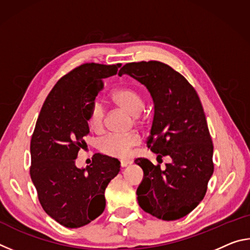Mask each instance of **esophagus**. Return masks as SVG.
I'll use <instances>...</instances> for the list:
<instances>
[{
    "label": "esophagus",
    "mask_w": 250,
    "mask_h": 250,
    "mask_svg": "<svg viewBox=\"0 0 250 250\" xmlns=\"http://www.w3.org/2000/svg\"><path fill=\"white\" fill-rule=\"evenodd\" d=\"M132 162H131V161H129V160H121L120 161V166H121V167H128L129 164H131Z\"/></svg>",
    "instance_id": "esophagus-1"
}]
</instances>
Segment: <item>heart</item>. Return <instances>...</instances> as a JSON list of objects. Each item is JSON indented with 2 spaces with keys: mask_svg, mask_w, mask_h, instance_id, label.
<instances>
[{
  "mask_svg": "<svg viewBox=\"0 0 250 250\" xmlns=\"http://www.w3.org/2000/svg\"><path fill=\"white\" fill-rule=\"evenodd\" d=\"M112 100L117 105L134 117L139 116L145 107L140 92L133 87H122L112 94ZM105 119V108L99 100H95L88 109L87 124L95 132L103 131ZM140 145V137L137 133L125 135L108 134L99 142V150L112 158H126L133 147Z\"/></svg>",
  "mask_w": 250,
  "mask_h": 250,
  "instance_id": "b5f03b06",
  "label": "heart"
}]
</instances>
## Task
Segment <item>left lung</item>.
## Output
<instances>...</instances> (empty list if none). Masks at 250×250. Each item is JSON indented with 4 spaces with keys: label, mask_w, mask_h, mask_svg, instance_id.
<instances>
[{
    "label": "left lung",
    "mask_w": 250,
    "mask_h": 250,
    "mask_svg": "<svg viewBox=\"0 0 250 250\" xmlns=\"http://www.w3.org/2000/svg\"><path fill=\"white\" fill-rule=\"evenodd\" d=\"M120 73L150 91L154 117L146 145L158 159H172L164 170L147 159L134 161L145 174L137 189L139 205L163 221L184 217L204 198L214 172L213 142L197 92L185 77L161 62H129Z\"/></svg>",
    "instance_id": "8db88e82"
}]
</instances>
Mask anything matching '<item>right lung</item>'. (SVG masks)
Masks as SVG:
<instances>
[{
	"mask_svg": "<svg viewBox=\"0 0 250 250\" xmlns=\"http://www.w3.org/2000/svg\"><path fill=\"white\" fill-rule=\"evenodd\" d=\"M121 64L86 62L58 80L42 107L31 140L29 174L43 209L61 225L78 228L103 214L104 191L120 171V162L96 153L78 168L75 161L87 146L88 109L103 90V79Z\"/></svg>",
	"mask_w": 250,
	"mask_h": 250,
	"instance_id": "obj_1",
	"label": "right lung"
}]
</instances>
